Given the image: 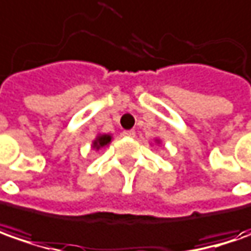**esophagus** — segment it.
Segmentation results:
<instances>
[{
    "mask_svg": "<svg viewBox=\"0 0 251 251\" xmlns=\"http://www.w3.org/2000/svg\"><path fill=\"white\" fill-rule=\"evenodd\" d=\"M124 136H126V137H134L136 136V133H134V130H124Z\"/></svg>",
    "mask_w": 251,
    "mask_h": 251,
    "instance_id": "obj_1",
    "label": "esophagus"
}]
</instances>
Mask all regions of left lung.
Segmentation results:
<instances>
[{
  "mask_svg": "<svg viewBox=\"0 0 251 251\" xmlns=\"http://www.w3.org/2000/svg\"><path fill=\"white\" fill-rule=\"evenodd\" d=\"M155 143H157V144H160L161 140H160V139H155Z\"/></svg>",
  "mask_w": 251,
  "mask_h": 251,
  "instance_id": "1",
  "label": "left lung"
}]
</instances>
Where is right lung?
I'll list each match as a JSON object with an SVG mask.
<instances>
[{
	"label": "right lung",
	"instance_id": "right-lung-1",
	"mask_svg": "<svg viewBox=\"0 0 251 251\" xmlns=\"http://www.w3.org/2000/svg\"><path fill=\"white\" fill-rule=\"evenodd\" d=\"M111 140H112V136H111V134H99V136L93 140L91 147H93L96 151H99L100 149L107 147L109 143H111Z\"/></svg>",
	"mask_w": 251,
	"mask_h": 251
}]
</instances>
